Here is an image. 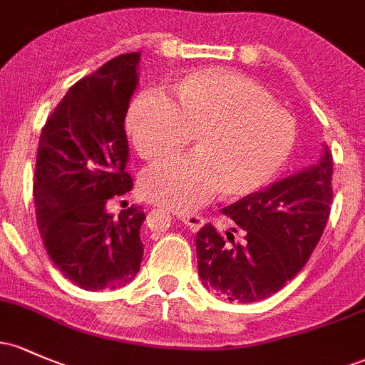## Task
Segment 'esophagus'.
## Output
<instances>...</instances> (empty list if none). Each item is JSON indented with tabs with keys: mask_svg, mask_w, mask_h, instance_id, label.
<instances>
[{
	"mask_svg": "<svg viewBox=\"0 0 365 365\" xmlns=\"http://www.w3.org/2000/svg\"><path fill=\"white\" fill-rule=\"evenodd\" d=\"M176 218L182 220L187 227L190 228L192 232H197L199 228L204 225V218L197 215H189V213H176Z\"/></svg>",
	"mask_w": 365,
	"mask_h": 365,
	"instance_id": "obj_1",
	"label": "esophagus"
}]
</instances>
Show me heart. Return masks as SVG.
Returning a JSON list of instances; mask_svg holds the SVG:
<instances>
[{"instance_id":"obj_1","label":"heart","mask_w":365,"mask_h":365,"mask_svg":"<svg viewBox=\"0 0 365 365\" xmlns=\"http://www.w3.org/2000/svg\"><path fill=\"white\" fill-rule=\"evenodd\" d=\"M173 97L145 90L126 115V131L143 159L175 154L195 133L197 152L164 159L142 175L150 201L190 211L216 189L223 197H244L263 189L289 158L293 118L241 72L190 71L175 81Z\"/></svg>"}]
</instances>
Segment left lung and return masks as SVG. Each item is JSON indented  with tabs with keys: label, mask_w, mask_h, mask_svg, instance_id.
<instances>
[{
	"label": "left lung",
	"mask_w": 365,
	"mask_h": 365,
	"mask_svg": "<svg viewBox=\"0 0 365 365\" xmlns=\"http://www.w3.org/2000/svg\"><path fill=\"white\" fill-rule=\"evenodd\" d=\"M332 154L223 210L227 237L207 223L195 235L197 270L207 291L237 303L275 294L305 267L322 237L332 201ZM236 237H233V234Z\"/></svg>",
	"instance_id": "8db88e82"
}]
</instances>
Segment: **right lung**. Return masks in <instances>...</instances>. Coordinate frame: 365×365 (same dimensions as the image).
I'll return each instance as SVG.
<instances>
[{"label":"right lung","instance_id":"obj_1","mask_svg":"<svg viewBox=\"0 0 365 365\" xmlns=\"http://www.w3.org/2000/svg\"><path fill=\"white\" fill-rule=\"evenodd\" d=\"M140 51L119 55L79 79L41 130L36 158L34 206L51 262L88 291L130 284L143 258L140 206L118 216L107 211L114 195L133 187L126 171L124 131L138 86Z\"/></svg>","mask_w":365,"mask_h":365}]
</instances>
